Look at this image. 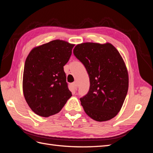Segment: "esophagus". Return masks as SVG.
I'll use <instances>...</instances> for the list:
<instances>
[{"instance_id":"1","label":"esophagus","mask_w":153,"mask_h":153,"mask_svg":"<svg viewBox=\"0 0 153 153\" xmlns=\"http://www.w3.org/2000/svg\"><path fill=\"white\" fill-rule=\"evenodd\" d=\"M71 85H72V87H73V89L74 90H77V84L76 82L73 83L72 84H71Z\"/></svg>"}]
</instances>
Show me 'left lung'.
Instances as JSON below:
<instances>
[{
  "instance_id": "8db88e82",
  "label": "left lung",
  "mask_w": 153,
  "mask_h": 153,
  "mask_svg": "<svg viewBox=\"0 0 153 153\" xmlns=\"http://www.w3.org/2000/svg\"><path fill=\"white\" fill-rule=\"evenodd\" d=\"M73 52L89 77V92L80 99L84 111L97 122L114 118L129 86L128 71L118 51L109 43L87 42L77 45Z\"/></svg>"
}]
</instances>
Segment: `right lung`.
<instances>
[{
  "label": "right lung",
  "mask_w": 153,
  "mask_h": 153,
  "mask_svg": "<svg viewBox=\"0 0 153 153\" xmlns=\"http://www.w3.org/2000/svg\"><path fill=\"white\" fill-rule=\"evenodd\" d=\"M74 47L56 39L34 47L27 56L23 74V93L32 111L42 117L59 112L71 97L64 66Z\"/></svg>",
  "instance_id": "right-lung-1"
}]
</instances>
